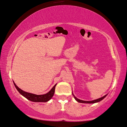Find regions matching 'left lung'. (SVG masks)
Segmentation results:
<instances>
[{"label": "left lung", "mask_w": 127, "mask_h": 127, "mask_svg": "<svg viewBox=\"0 0 127 127\" xmlns=\"http://www.w3.org/2000/svg\"><path fill=\"white\" fill-rule=\"evenodd\" d=\"M72 95H74V98L78 102H80V103H96V102H98L101 101V100H102V99H103V98H104L106 96V95H107H107H105L104 96L102 97H101V98H98V99H95V100L90 101H83V100H81V99H78V98H76V97L75 96V95H73V93H72Z\"/></svg>", "instance_id": "8db88e82"}]
</instances>
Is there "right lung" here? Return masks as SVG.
I'll return each mask as SVG.
<instances>
[{
	"label": "right lung",
	"mask_w": 127,
	"mask_h": 127,
	"mask_svg": "<svg viewBox=\"0 0 127 127\" xmlns=\"http://www.w3.org/2000/svg\"><path fill=\"white\" fill-rule=\"evenodd\" d=\"M14 85L15 86L16 88L17 89L19 93L21 95H22L23 96L25 97L29 100L32 102H45L48 101L50 100L52 97L53 96L54 93H55V87L56 84L53 87V88L51 89V91H49V92H48L46 94L44 95H37L35 94H32V93H28L26 92H25V91H22V89L18 88V87L16 86V84L14 83Z\"/></svg>",
	"instance_id": "right-lung-1"
}]
</instances>
